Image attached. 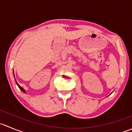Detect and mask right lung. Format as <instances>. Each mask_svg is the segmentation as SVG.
I'll return each instance as SVG.
<instances>
[{
    "label": "right lung",
    "mask_w": 132,
    "mask_h": 132,
    "mask_svg": "<svg viewBox=\"0 0 132 132\" xmlns=\"http://www.w3.org/2000/svg\"><path fill=\"white\" fill-rule=\"evenodd\" d=\"M13 75H14V71H13ZM14 77H15V76H14ZM15 82H16V85H17V86H19V89H20V90H21V91H22V92H24V93H26V91H25V90H24V89H23V88H22V87H21V86H19V84H18V83H17V82H16V79H15Z\"/></svg>",
    "instance_id": "add662e5"
}]
</instances>
